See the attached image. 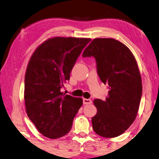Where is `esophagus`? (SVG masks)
I'll return each instance as SVG.
<instances>
[{"instance_id":"obj_1","label":"esophagus","mask_w":159,"mask_h":159,"mask_svg":"<svg viewBox=\"0 0 159 159\" xmlns=\"http://www.w3.org/2000/svg\"><path fill=\"white\" fill-rule=\"evenodd\" d=\"M83 104H90L92 103V100H91V99H90L84 98V99H83Z\"/></svg>"}]
</instances>
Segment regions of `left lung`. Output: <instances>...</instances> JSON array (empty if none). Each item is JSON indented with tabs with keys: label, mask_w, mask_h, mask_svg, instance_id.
<instances>
[{
	"label": "left lung",
	"mask_w": 159,
	"mask_h": 159,
	"mask_svg": "<svg viewBox=\"0 0 159 159\" xmlns=\"http://www.w3.org/2000/svg\"><path fill=\"white\" fill-rule=\"evenodd\" d=\"M91 56L109 90L104 101L94 99L98 112L92 118L93 130L104 138H116L128 129L138 115L142 93L140 72L130 50L111 38L93 39L83 52V57Z\"/></svg>",
	"instance_id": "obj_1"
}]
</instances>
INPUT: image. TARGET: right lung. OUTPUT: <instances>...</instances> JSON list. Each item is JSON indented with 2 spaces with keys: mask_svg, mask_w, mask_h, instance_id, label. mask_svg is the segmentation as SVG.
<instances>
[{
  "mask_svg": "<svg viewBox=\"0 0 159 159\" xmlns=\"http://www.w3.org/2000/svg\"><path fill=\"white\" fill-rule=\"evenodd\" d=\"M88 38L53 37L39 45L26 68V112L43 135L57 139L69 133L83 99L61 92Z\"/></svg>",
  "mask_w": 159,
  "mask_h": 159,
  "instance_id": "1",
  "label": "right lung"
}]
</instances>
